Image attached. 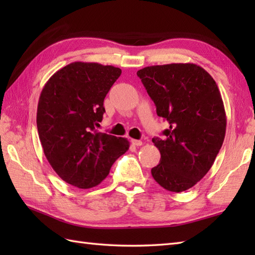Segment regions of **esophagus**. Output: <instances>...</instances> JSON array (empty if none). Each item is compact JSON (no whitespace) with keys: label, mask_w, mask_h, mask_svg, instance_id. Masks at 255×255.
Returning <instances> with one entry per match:
<instances>
[{"label":"esophagus","mask_w":255,"mask_h":255,"mask_svg":"<svg viewBox=\"0 0 255 255\" xmlns=\"http://www.w3.org/2000/svg\"><path fill=\"white\" fill-rule=\"evenodd\" d=\"M131 143H132L133 145H136V147H139V145H141V144H142V141H141V140L132 139V140H131Z\"/></svg>","instance_id":"34e87169"}]
</instances>
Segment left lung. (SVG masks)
I'll use <instances>...</instances> for the list:
<instances>
[{
  "mask_svg": "<svg viewBox=\"0 0 255 255\" xmlns=\"http://www.w3.org/2000/svg\"><path fill=\"white\" fill-rule=\"evenodd\" d=\"M137 75L170 126L163 139H152L161 159L151 174L166 191H186L207 174L224 142L227 118L218 86L194 63L145 67Z\"/></svg>",
  "mask_w": 255,
  "mask_h": 255,
  "instance_id": "left-lung-1",
  "label": "left lung"
}]
</instances>
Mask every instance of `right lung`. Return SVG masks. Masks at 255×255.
Wrapping results in <instances>:
<instances>
[{
    "label": "right lung",
    "instance_id": "obj_1",
    "mask_svg": "<svg viewBox=\"0 0 255 255\" xmlns=\"http://www.w3.org/2000/svg\"><path fill=\"white\" fill-rule=\"evenodd\" d=\"M122 70L95 62H72L42 89L37 129L44 153L64 182L91 188L105 180L129 149L126 138L99 132L104 99Z\"/></svg>",
    "mask_w": 255,
    "mask_h": 255
}]
</instances>
